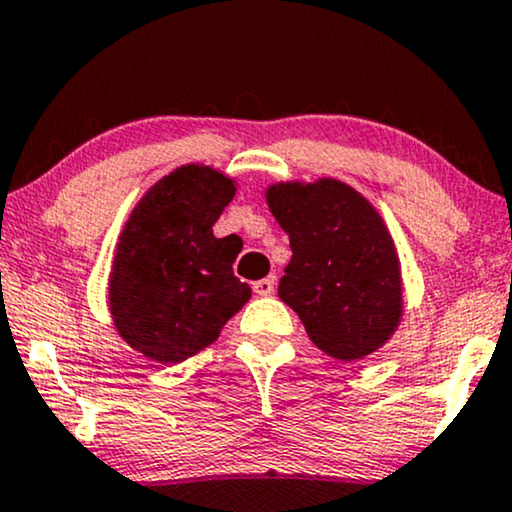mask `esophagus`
I'll list each match as a JSON object with an SVG mask.
<instances>
[{
  "label": "esophagus",
  "instance_id": "esophagus-1",
  "mask_svg": "<svg viewBox=\"0 0 512 512\" xmlns=\"http://www.w3.org/2000/svg\"><path fill=\"white\" fill-rule=\"evenodd\" d=\"M252 291L257 295H272L274 293V279L272 276H267V279H260L252 283Z\"/></svg>",
  "mask_w": 512,
  "mask_h": 512
}]
</instances>
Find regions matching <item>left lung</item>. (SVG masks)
<instances>
[{
	"instance_id": "8db88e82",
	"label": "left lung",
	"mask_w": 512,
	"mask_h": 512,
	"mask_svg": "<svg viewBox=\"0 0 512 512\" xmlns=\"http://www.w3.org/2000/svg\"><path fill=\"white\" fill-rule=\"evenodd\" d=\"M264 200L293 250L279 298L298 312L310 341L338 362L386 346L405 300L396 240L379 209L331 176L272 183Z\"/></svg>"
}]
</instances>
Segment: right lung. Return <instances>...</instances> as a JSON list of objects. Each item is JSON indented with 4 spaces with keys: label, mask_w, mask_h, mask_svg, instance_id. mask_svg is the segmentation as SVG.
I'll return each instance as SVG.
<instances>
[{
    "label": "right lung",
    "mask_w": 512,
    "mask_h": 512,
    "mask_svg": "<svg viewBox=\"0 0 512 512\" xmlns=\"http://www.w3.org/2000/svg\"><path fill=\"white\" fill-rule=\"evenodd\" d=\"M236 178L183 164L145 190L116 240L107 281L114 329L140 355L186 362L212 346L250 300L233 276L240 245L212 226L236 195Z\"/></svg>",
    "instance_id": "1"
}]
</instances>
